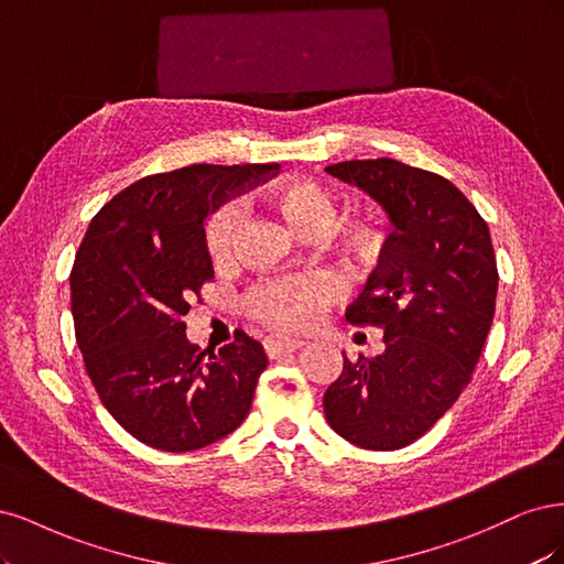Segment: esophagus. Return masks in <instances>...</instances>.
<instances>
[{
	"label": "esophagus",
	"mask_w": 564,
	"mask_h": 564,
	"mask_svg": "<svg viewBox=\"0 0 564 564\" xmlns=\"http://www.w3.org/2000/svg\"><path fill=\"white\" fill-rule=\"evenodd\" d=\"M304 347V341L297 337H269L264 339V351L269 358H281L283 354L297 351Z\"/></svg>",
	"instance_id": "obj_1"
}]
</instances>
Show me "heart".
<instances>
[{
	"label": "heart",
	"mask_w": 564,
	"mask_h": 564,
	"mask_svg": "<svg viewBox=\"0 0 564 564\" xmlns=\"http://www.w3.org/2000/svg\"><path fill=\"white\" fill-rule=\"evenodd\" d=\"M262 202L274 208L297 234L312 236L330 227V239L344 260L356 267H375L384 258L389 229L375 210H358L337 217L335 194L308 177H285L262 192ZM236 231V210H215L204 229L206 256L215 267L231 260ZM335 290L321 279H279L252 290L250 314L279 330H302L314 325Z\"/></svg>",
	"instance_id": "1"
}]
</instances>
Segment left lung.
I'll return each instance as SVG.
<instances>
[{
	"label": "left lung",
	"instance_id": "1",
	"mask_svg": "<svg viewBox=\"0 0 564 564\" xmlns=\"http://www.w3.org/2000/svg\"><path fill=\"white\" fill-rule=\"evenodd\" d=\"M384 206L395 231L347 312L384 330L377 358H344L323 395L330 429L362 449H401L468 387L492 328L499 271L487 223L447 177L395 159L325 169Z\"/></svg>",
	"mask_w": 564,
	"mask_h": 564
}]
</instances>
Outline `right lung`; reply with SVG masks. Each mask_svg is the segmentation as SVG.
<instances>
[{"label":"right lung","instance_id":"add662e5","mask_svg":"<svg viewBox=\"0 0 564 564\" xmlns=\"http://www.w3.org/2000/svg\"><path fill=\"white\" fill-rule=\"evenodd\" d=\"M279 163H194L119 192L90 220L69 271L84 368L102 405L135 441L192 452L225 438L250 412L267 368L243 330L220 351L187 341L183 316L213 281L204 220Z\"/></svg>","mask_w":564,"mask_h":564}]
</instances>
